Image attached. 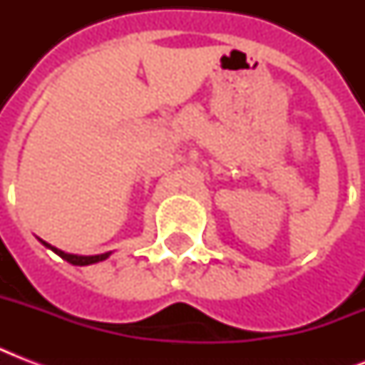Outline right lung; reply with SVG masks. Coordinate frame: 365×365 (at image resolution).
Instances as JSON below:
<instances>
[{"label": "right lung", "instance_id": "obj_1", "mask_svg": "<svg viewBox=\"0 0 365 365\" xmlns=\"http://www.w3.org/2000/svg\"><path fill=\"white\" fill-rule=\"evenodd\" d=\"M41 240V239H39ZM43 246H47V248H51L56 255H60L62 259H66L68 263H71V265H79V267H85V265H93V263H98V261H104L108 259L111 255V252H106V254H98V255H76V254H66V252H62V250L54 248V246H51L48 242H45V240H41Z\"/></svg>", "mask_w": 365, "mask_h": 365}]
</instances>
